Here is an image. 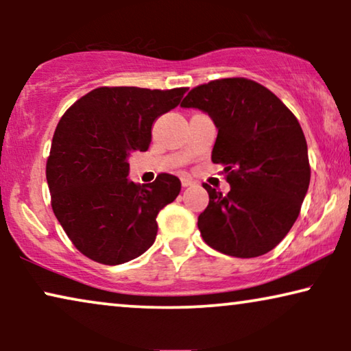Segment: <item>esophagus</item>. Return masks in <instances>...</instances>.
Masks as SVG:
<instances>
[{
    "label": "esophagus",
    "instance_id": "obj_1",
    "mask_svg": "<svg viewBox=\"0 0 351 351\" xmlns=\"http://www.w3.org/2000/svg\"><path fill=\"white\" fill-rule=\"evenodd\" d=\"M180 182H182V186H190V185H193V180H191L190 177H180Z\"/></svg>",
    "mask_w": 351,
    "mask_h": 351
}]
</instances>
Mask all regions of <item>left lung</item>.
<instances>
[{
    "label": "left lung",
    "mask_w": 351,
    "mask_h": 351,
    "mask_svg": "<svg viewBox=\"0 0 351 351\" xmlns=\"http://www.w3.org/2000/svg\"><path fill=\"white\" fill-rule=\"evenodd\" d=\"M182 108L208 113L217 128L213 161L228 171L230 191L213 186L198 217L215 251L251 258L271 251L299 217L310 185L308 148L297 118L262 84L215 80L191 89Z\"/></svg>",
    "instance_id": "left-lung-1"
}]
</instances>
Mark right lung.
I'll list each match as a JSON object with an SVG mask.
<instances>
[{"mask_svg":"<svg viewBox=\"0 0 351 351\" xmlns=\"http://www.w3.org/2000/svg\"><path fill=\"white\" fill-rule=\"evenodd\" d=\"M186 88H97L57 124L46 165L52 210L86 257L119 265L155 243L156 215L180 193L176 176L129 180V156L145 152L152 126L180 104Z\"/></svg>","mask_w":351,"mask_h":351,"instance_id":"right-lung-1","label":"right lung"}]
</instances>
